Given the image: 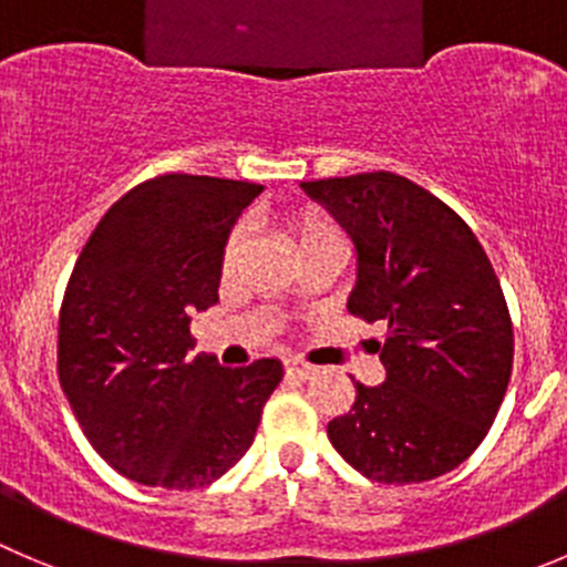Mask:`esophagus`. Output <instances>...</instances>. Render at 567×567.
<instances>
[{
    "label": "esophagus",
    "mask_w": 567,
    "mask_h": 567,
    "mask_svg": "<svg viewBox=\"0 0 567 567\" xmlns=\"http://www.w3.org/2000/svg\"><path fill=\"white\" fill-rule=\"evenodd\" d=\"M287 373L292 375V379H300V381H309L317 375V368L315 364H309V361L303 359H289L287 361Z\"/></svg>",
    "instance_id": "1"
}]
</instances>
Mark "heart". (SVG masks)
<instances>
[{
	"label": "heart",
	"instance_id": "obj_1",
	"mask_svg": "<svg viewBox=\"0 0 567 567\" xmlns=\"http://www.w3.org/2000/svg\"><path fill=\"white\" fill-rule=\"evenodd\" d=\"M284 225H287L289 236H292L300 252L320 245H344V234L342 228H339V223L331 214L322 212V208H300V212L289 214V217L284 219ZM241 247H245V228L236 225V228H230V234L225 236L223 250H219V267H223V272H230V269L236 267V261H239L241 256Z\"/></svg>",
	"mask_w": 567,
	"mask_h": 567
}]
</instances>
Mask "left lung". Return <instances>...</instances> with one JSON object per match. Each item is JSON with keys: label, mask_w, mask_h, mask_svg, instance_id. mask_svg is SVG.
<instances>
[{"label": "left lung", "mask_w": 567, "mask_h": 567, "mask_svg": "<svg viewBox=\"0 0 567 567\" xmlns=\"http://www.w3.org/2000/svg\"><path fill=\"white\" fill-rule=\"evenodd\" d=\"M350 230L359 280L348 311L386 322V381H355L328 440L361 476L420 484L482 445L512 375L515 333L504 289L471 225L395 172L303 183Z\"/></svg>", "instance_id": "1"}]
</instances>
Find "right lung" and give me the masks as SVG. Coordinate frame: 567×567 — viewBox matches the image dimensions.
I'll list each match as a JSON object with an SVG mask.
<instances>
[{"instance_id":"1","label":"right lung","mask_w":567,"mask_h":567,"mask_svg":"<svg viewBox=\"0 0 567 567\" xmlns=\"http://www.w3.org/2000/svg\"><path fill=\"white\" fill-rule=\"evenodd\" d=\"M261 183L158 175L118 197L78 256L58 379L96 454L131 482L199 489L252 445L280 361L188 359V317L217 303L219 250Z\"/></svg>"}]
</instances>
